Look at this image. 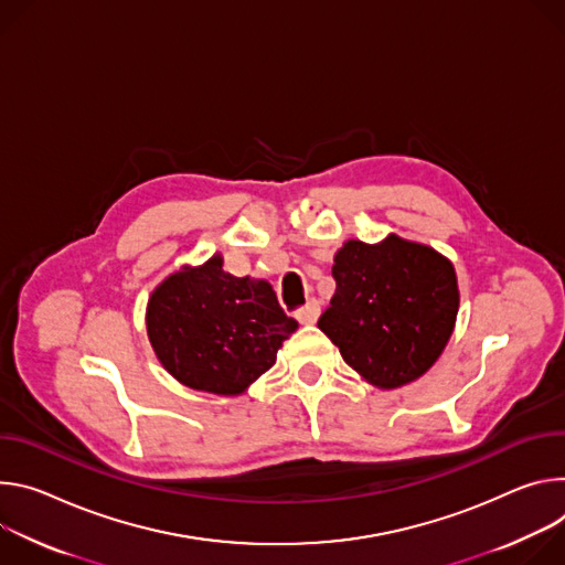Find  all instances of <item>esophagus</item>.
<instances>
[{
  "instance_id": "34e87169",
  "label": "esophagus",
  "mask_w": 565,
  "mask_h": 565,
  "mask_svg": "<svg viewBox=\"0 0 565 565\" xmlns=\"http://www.w3.org/2000/svg\"><path fill=\"white\" fill-rule=\"evenodd\" d=\"M319 315H321V307H319V302H317L315 298H311V300H307V302L296 311V319H298L302 326H311V323H317Z\"/></svg>"
}]
</instances>
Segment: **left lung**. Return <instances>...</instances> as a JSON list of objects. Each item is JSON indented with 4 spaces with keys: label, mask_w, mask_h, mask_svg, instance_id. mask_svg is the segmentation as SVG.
Returning a JSON list of instances; mask_svg holds the SVG:
<instances>
[{
    "label": "left lung",
    "mask_w": 565,
    "mask_h": 565,
    "mask_svg": "<svg viewBox=\"0 0 565 565\" xmlns=\"http://www.w3.org/2000/svg\"><path fill=\"white\" fill-rule=\"evenodd\" d=\"M332 276L337 291L319 328L370 384L404 386L440 356L458 315V282L447 258L397 235L377 246L350 239Z\"/></svg>",
    "instance_id": "8db88e82"
}]
</instances>
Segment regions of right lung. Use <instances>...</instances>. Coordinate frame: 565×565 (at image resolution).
<instances>
[{
	"label": "right lung",
	"mask_w": 565,
	"mask_h": 565,
	"mask_svg": "<svg viewBox=\"0 0 565 565\" xmlns=\"http://www.w3.org/2000/svg\"><path fill=\"white\" fill-rule=\"evenodd\" d=\"M296 330L269 282L226 274L220 256L172 274L148 302V337L163 367L215 395L254 384Z\"/></svg>",
	"instance_id": "obj_1"
}]
</instances>
